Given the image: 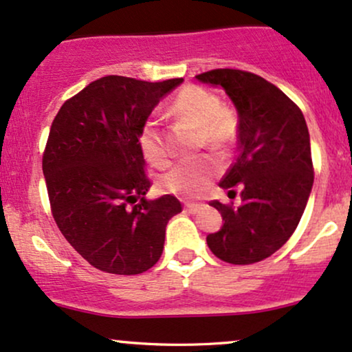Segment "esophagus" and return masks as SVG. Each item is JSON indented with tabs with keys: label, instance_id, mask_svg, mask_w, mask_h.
I'll list each match as a JSON object with an SVG mask.
<instances>
[{
	"label": "esophagus",
	"instance_id": "34e87169",
	"mask_svg": "<svg viewBox=\"0 0 352 352\" xmlns=\"http://www.w3.org/2000/svg\"><path fill=\"white\" fill-rule=\"evenodd\" d=\"M201 207H204V205H201V204H193V201H187V204H185V208H187L188 212H192V213L199 212Z\"/></svg>",
	"mask_w": 352,
	"mask_h": 352
}]
</instances>
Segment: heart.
Masks as SVG:
<instances>
[{
  "label": "heart",
  "mask_w": 352,
  "mask_h": 352,
  "mask_svg": "<svg viewBox=\"0 0 352 352\" xmlns=\"http://www.w3.org/2000/svg\"><path fill=\"white\" fill-rule=\"evenodd\" d=\"M172 112L179 119L197 125V147H207L213 152L228 151L236 137V119L221 107L215 94L200 86L184 87L172 102ZM142 155L153 167L162 168L168 164V147L159 122L147 120L139 135ZM218 173V164L210 157H192L180 160L162 179L167 192L184 197L200 195Z\"/></svg>",
  "instance_id": "b5f03b06"
}]
</instances>
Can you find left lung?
Here are the masks:
<instances>
[{
	"label": "left lung",
	"instance_id": "1",
	"mask_svg": "<svg viewBox=\"0 0 352 352\" xmlns=\"http://www.w3.org/2000/svg\"><path fill=\"white\" fill-rule=\"evenodd\" d=\"M223 87L238 112V155L220 182L240 207L212 200L223 227L207 245L220 260L252 265L280 250L300 223L314 180L309 132L301 109L274 84L240 69L195 76Z\"/></svg>",
	"mask_w": 352,
	"mask_h": 352
}]
</instances>
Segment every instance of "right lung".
Here are the masks:
<instances>
[{
    "label": "right lung",
    "instance_id": "add662e5",
    "mask_svg": "<svg viewBox=\"0 0 352 352\" xmlns=\"http://www.w3.org/2000/svg\"><path fill=\"white\" fill-rule=\"evenodd\" d=\"M182 78L147 82L106 76L63 104L43 153L51 212L72 248L112 274H140L164 252L165 227L182 212L173 195L147 200L139 135Z\"/></svg>",
    "mask_w": 352,
    "mask_h": 352
}]
</instances>
